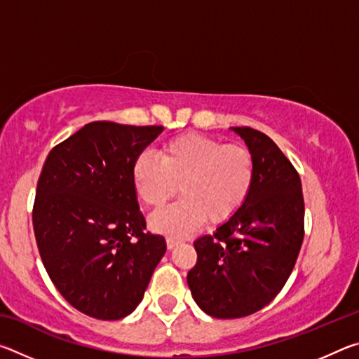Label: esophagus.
I'll return each mask as SVG.
<instances>
[{"label":"esophagus","instance_id":"34e87169","mask_svg":"<svg viewBox=\"0 0 359 359\" xmlns=\"http://www.w3.org/2000/svg\"><path fill=\"white\" fill-rule=\"evenodd\" d=\"M179 244H180V241L174 239V238H168V239H166V245H168L169 250H172V248H175Z\"/></svg>","mask_w":359,"mask_h":359}]
</instances>
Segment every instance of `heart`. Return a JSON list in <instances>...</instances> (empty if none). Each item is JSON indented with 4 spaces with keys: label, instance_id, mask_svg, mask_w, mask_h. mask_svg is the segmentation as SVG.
<instances>
[{
    "label": "heart",
    "instance_id": "1",
    "mask_svg": "<svg viewBox=\"0 0 359 359\" xmlns=\"http://www.w3.org/2000/svg\"><path fill=\"white\" fill-rule=\"evenodd\" d=\"M131 182L141 201L161 209L175 191L182 199L150 218V228L174 238L193 234L208 220L228 222L250 196L255 182L252 151L215 137L185 133L169 139L160 158L139 154L131 165Z\"/></svg>",
    "mask_w": 359,
    "mask_h": 359
}]
</instances>
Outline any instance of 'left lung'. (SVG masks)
Instances as JSON below:
<instances>
[{
    "label": "left lung",
    "mask_w": 359,
    "mask_h": 359,
    "mask_svg": "<svg viewBox=\"0 0 359 359\" xmlns=\"http://www.w3.org/2000/svg\"><path fill=\"white\" fill-rule=\"evenodd\" d=\"M255 160V182L242 209L194 241L196 266L187 282L199 309L215 318L258 312L280 293L304 239V198L296 169L276 142L248 126L231 128Z\"/></svg>",
    "instance_id": "obj_1"
}]
</instances>
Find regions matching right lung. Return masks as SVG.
Wrapping results in <instances>:
<instances>
[{"mask_svg": "<svg viewBox=\"0 0 359 359\" xmlns=\"http://www.w3.org/2000/svg\"><path fill=\"white\" fill-rule=\"evenodd\" d=\"M163 126L92 121L47 155L33 228L50 280L77 311L120 320L142 301L166 252L145 233L131 165Z\"/></svg>", "mask_w": 359, "mask_h": 359, "instance_id": "right-lung-1", "label": "right lung"}]
</instances>
